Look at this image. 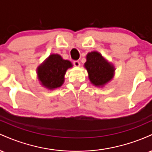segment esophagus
Here are the masks:
<instances>
[{"instance_id":"esophagus-1","label":"esophagus","mask_w":152,"mask_h":152,"mask_svg":"<svg viewBox=\"0 0 152 152\" xmlns=\"http://www.w3.org/2000/svg\"><path fill=\"white\" fill-rule=\"evenodd\" d=\"M74 65L76 67H79L80 66V62L78 61H74Z\"/></svg>"}]
</instances>
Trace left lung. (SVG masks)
Listing matches in <instances>:
<instances>
[{"label":"left lung","instance_id":"obj_1","mask_svg":"<svg viewBox=\"0 0 152 152\" xmlns=\"http://www.w3.org/2000/svg\"><path fill=\"white\" fill-rule=\"evenodd\" d=\"M84 67L88 71L91 83L96 86H104L114 76V66L97 51L87 54Z\"/></svg>","mask_w":152,"mask_h":152}]
</instances>
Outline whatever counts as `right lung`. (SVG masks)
I'll return each instance as SVG.
<instances>
[{
  "label": "right lung",
  "mask_w": 152,
  "mask_h": 152,
  "mask_svg": "<svg viewBox=\"0 0 152 152\" xmlns=\"http://www.w3.org/2000/svg\"><path fill=\"white\" fill-rule=\"evenodd\" d=\"M72 66L58 54H51L38 67V78L42 86L53 90L62 86L66 71Z\"/></svg>",
  "instance_id": "right-lung-1"
}]
</instances>
